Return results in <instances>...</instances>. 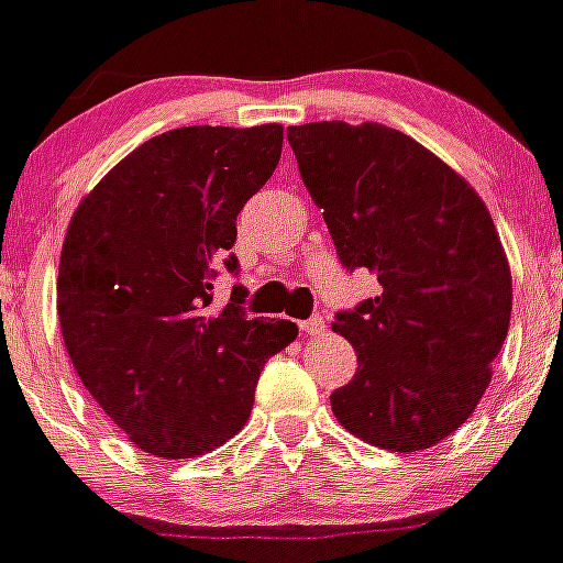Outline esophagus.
Masks as SVG:
<instances>
[{
  "instance_id": "1",
  "label": "esophagus",
  "mask_w": 563,
  "mask_h": 563,
  "mask_svg": "<svg viewBox=\"0 0 563 563\" xmlns=\"http://www.w3.org/2000/svg\"><path fill=\"white\" fill-rule=\"evenodd\" d=\"M300 329H303L306 335H321V332H323V318H321V314H312V318H306V321H300Z\"/></svg>"
}]
</instances>
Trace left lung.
Listing matches in <instances>:
<instances>
[{
	"label": "left lung",
	"mask_w": 563,
	"mask_h": 563,
	"mask_svg": "<svg viewBox=\"0 0 563 563\" xmlns=\"http://www.w3.org/2000/svg\"><path fill=\"white\" fill-rule=\"evenodd\" d=\"M297 170L346 272L378 295L335 314L358 369L329 401L346 431L422 451L474 413L509 332L511 274L486 205L463 176L382 123L286 130Z\"/></svg>",
	"instance_id": "1"
}]
</instances>
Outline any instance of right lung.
Segmentation results:
<instances>
[{
	"mask_svg": "<svg viewBox=\"0 0 563 563\" xmlns=\"http://www.w3.org/2000/svg\"><path fill=\"white\" fill-rule=\"evenodd\" d=\"M283 126H181L115 164L68 222L57 314L91 399L164 460L228 442L249 422L260 369L297 338L245 314V286L213 312V280L236 274V217L280 162Z\"/></svg>",
	"mask_w": 563,
	"mask_h": 563,
	"instance_id": "obj_1",
	"label": "right lung"
}]
</instances>
